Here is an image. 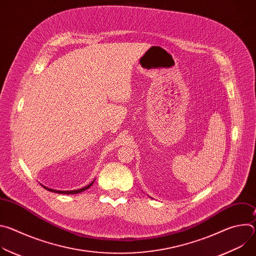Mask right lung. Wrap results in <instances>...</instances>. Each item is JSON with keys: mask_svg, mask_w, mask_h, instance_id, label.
Segmentation results:
<instances>
[{"mask_svg": "<svg viewBox=\"0 0 256 256\" xmlns=\"http://www.w3.org/2000/svg\"><path fill=\"white\" fill-rule=\"evenodd\" d=\"M94 181H95V180H93L90 184H88L87 186H85V188H80V190H56L48 188H46V186H44L46 190H50V192H56V194H80V192H85L86 190L90 188L92 186V184H94Z\"/></svg>", "mask_w": 256, "mask_h": 256, "instance_id": "1", "label": "right lung"}]
</instances>
